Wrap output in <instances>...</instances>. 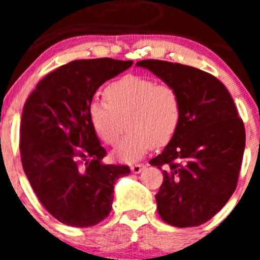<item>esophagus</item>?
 I'll return each mask as SVG.
<instances>
[{"instance_id":"34e87169","label":"esophagus","mask_w":260,"mask_h":260,"mask_svg":"<svg viewBox=\"0 0 260 260\" xmlns=\"http://www.w3.org/2000/svg\"><path fill=\"white\" fill-rule=\"evenodd\" d=\"M144 164H136V165L131 166V171H132L133 174H139V172H142L143 170H144Z\"/></svg>"}]
</instances>
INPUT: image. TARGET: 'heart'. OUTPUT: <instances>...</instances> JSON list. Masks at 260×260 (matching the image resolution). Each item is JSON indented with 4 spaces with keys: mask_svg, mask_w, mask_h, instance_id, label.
Masks as SVG:
<instances>
[{
    "mask_svg": "<svg viewBox=\"0 0 260 260\" xmlns=\"http://www.w3.org/2000/svg\"><path fill=\"white\" fill-rule=\"evenodd\" d=\"M105 101H94L89 118L106 144H117L124 127L128 132L115 150L116 159L134 162L154 147H164L180 126L182 103L174 86L153 79L126 76L106 86Z\"/></svg>",
    "mask_w": 260,
    "mask_h": 260,
    "instance_id": "1",
    "label": "heart"
}]
</instances>
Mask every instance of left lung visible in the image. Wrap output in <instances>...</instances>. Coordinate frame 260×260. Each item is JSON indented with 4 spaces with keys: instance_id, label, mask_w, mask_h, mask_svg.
I'll return each mask as SVG.
<instances>
[{
    "instance_id": "left-lung-1",
    "label": "left lung",
    "mask_w": 260,
    "mask_h": 260,
    "mask_svg": "<svg viewBox=\"0 0 260 260\" xmlns=\"http://www.w3.org/2000/svg\"><path fill=\"white\" fill-rule=\"evenodd\" d=\"M148 68L180 94L177 132L149 164L162 170L155 196L161 219L176 228L210 220L235 192L246 132L234 100L216 77L190 66L143 59Z\"/></svg>"
}]
</instances>
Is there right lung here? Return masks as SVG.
Listing matches in <instances>:
<instances>
[{
	"label": "right lung",
	"instance_id": "obj_1",
	"mask_svg": "<svg viewBox=\"0 0 260 260\" xmlns=\"http://www.w3.org/2000/svg\"><path fill=\"white\" fill-rule=\"evenodd\" d=\"M133 61L76 59L45 76L26 99L20 122V160L44 208L74 228L109 216L113 186L131 170L105 165L89 118L95 91L128 70Z\"/></svg>",
	"mask_w": 260,
	"mask_h": 260
}]
</instances>
